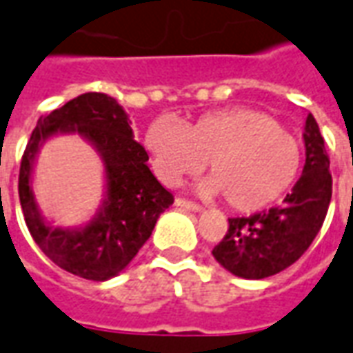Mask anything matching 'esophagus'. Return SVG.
I'll return each mask as SVG.
<instances>
[{"label": "esophagus", "instance_id": "esophagus-1", "mask_svg": "<svg viewBox=\"0 0 353 353\" xmlns=\"http://www.w3.org/2000/svg\"><path fill=\"white\" fill-rule=\"evenodd\" d=\"M174 205H176V207H181V209H184V211H192V212L201 211V207H199V205L192 203V201H188V199H182V197H176V199H174Z\"/></svg>", "mask_w": 353, "mask_h": 353}]
</instances>
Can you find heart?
Segmentation results:
<instances>
[{"label": "heart", "instance_id": "heart-1", "mask_svg": "<svg viewBox=\"0 0 353 353\" xmlns=\"http://www.w3.org/2000/svg\"><path fill=\"white\" fill-rule=\"evenodd\" d=\"M152 169L167 186L205 167L211 172L199 194H222L230 209L256 212L289 192L302 171L299 139L259 110L232 106L184 125L161 116L144 132Z\"/></svg>", "mask_w": 353, "mask_h": 353}]
</instances>
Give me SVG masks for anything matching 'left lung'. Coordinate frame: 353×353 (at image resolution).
<instances>
[{
    "mask_svg": "<svg viewBox=\"0 0 353 353\" xmlns=\"http://www.w3.org/2000/svg\"><path fill=\"white\" fill-rule=\"evenodd\" d=\"M306 163L283 203L247 219H228L230 228L212 249L214 261L243 279H264L289 268L306 252L331 203L329 157L312 114L304 125Z\"/></svg>",
    "mask_w": 353,
    "mask_h": 353,
    "instance_id": "obj_1",
    "label": "left lung"
}]
</instances>
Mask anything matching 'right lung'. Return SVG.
<instances>
[{
	"mask_svg": "<svg viewBox=\"0 0 353 353\" xmlns=\"http://www.w3.org/2000/svg\"><path fill=\"white\" fill-rule=\"evenodd\" d=\"M61 134H79L99 154L105 194L97 212L79 227H54L33 192V171L43 144ZM148 154L134 141L123 106L104 92H85L39 117L24 150L19 174L24 221L37 247L74 276L106 281L123 272L154 232L172 194L146 165Z\"/></svg>",
	"mask_w": 353,
	"mask_h": 353,
	"instance_id": "add662e5",
	"label": "right lung"
}]
</instances>
